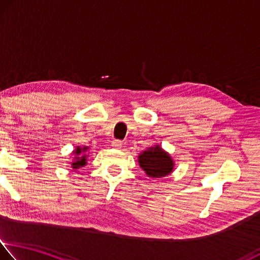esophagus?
Wrapping results in <instances>:
<instances>
[{
	"mask_svg": "<svg viewBox=\"0 0 260 260\" xmlns=\"http://www.w3.org/2000/svg\"><path fill=\"white\" fill-rule=\"evenodd\" d=\"M111 146L115 147V149H119V147L122 146V142L119 141V139H114V141L111 142Z\"/></svg>",
	"mask_w": 260,
	"mask_h": 260,
	"instance_id": "34e87169",
	"label": "esophagus"
}]
</instances>
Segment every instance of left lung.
Segmentation results:
<instances>
[{
  "instance_id": "obj_1",
  "label": "left lung",
  "mask_w": 260,
  "mask_h": 260,
  "mask_svg": "<svg viewBox=\"0 0 260 260\" xmlns=\"http://www.w3.org/2000/svg\"><path fill=\"white\" fill-rule=\"evenodd\" d=\"M138 158L139 165L149 177H165L173 170V161L171 157L159 146L147 149Z\"/></svg>"
}]
</instances>
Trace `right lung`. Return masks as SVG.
Returning <instances> with one entry per match:
<instances>
[{
  "instance_id": "1",
  "label": "right lung",
  "mask_w": 260,
  "mask_h": 260,
  "mask_svg": "<svg viewBox=\"0 0 260 260\" xmlns=\"http://www.w3.org/2000/svg\"><path fill=\"white\" fill-rule=\"evenodd\" d=\"M87 151V147H83V149H80V147H78L77 150H75V152L74 153H77L78 155L79 154H81L82 157H75V160L77 161H74L73 164H72V166H73V169H79L80 166H83V165H86V157L87 155L86 154H83Z\"/></svg>"
}]
</instances>
